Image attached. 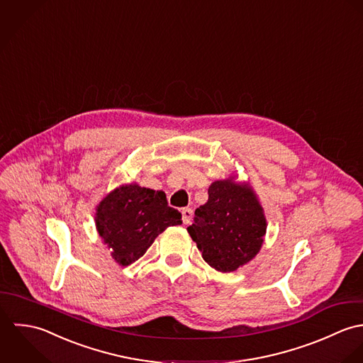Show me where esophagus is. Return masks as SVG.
Returning a JSON list of instances; mask_svg holds the SVG:
<instances>
[{
  "mask_svg": "<svg viewBox=\"0 0 363 363\" xmlns=\"http://www.w3.org/2000/svg\"><path fill=\"white\" fill-rule=\"evenodd\" d=\"M191 220H192V211L189 208L182 209V221H184V224H189Z\"/></svg>",
  "mask_w": 363,
  "mask_h": 363,
  "instance_id": "obj_1",
  "label": "esophagus"
}]
</instances>
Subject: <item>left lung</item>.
Wrapping results in <instances>:
<instances>
[{"mask_svg": "<svg viewBox=\"0 0 363 363\" xmlns=\"http://www.w3.org/2000/svg\"><path fill=\"white\" fill-rule=\"evenodd\" d=\"M209 199L195 211L188 233L202 258L216 271L233 272L250 262L261 250L267 218L248 184L234 178L215 181Z\"/></svg>", "mask_w": 363, "mask_h": 363, "instance_id": "left-lung-1", "label": "left lung"}]
</instances>
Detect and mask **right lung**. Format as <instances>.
Returning <instances> with one entry per match:
<instances>
[{
    "label": "right lung",
    "instance_id": "obj_1",
    "mask_svg": "<svg viewBox=\"0 0 363 363\" xmlns=\"http://www.w3.org/2000/svg\"><path fill=\"white\" fill-rule=\"evenodd\" d=\"M181 213L168 206L162 191L128 184L113 189L96 206L99 237L122 267L143 257L158 234L182 223Z\"/></svg>",
    "mask_w": 363,
    "mask_h": 363
}]
</instances>
